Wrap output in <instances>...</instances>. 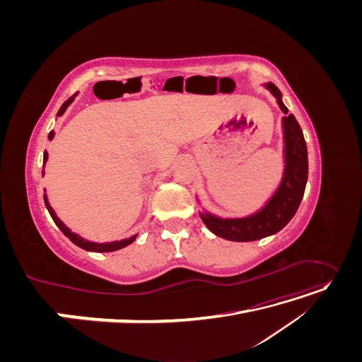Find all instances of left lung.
I'll list each match as a JSON object with an SVG mask.
<instances>
[{"label": "left lung", "mask_w": 362, "mask_h": 362, "mask_svg": "<svg viewBox=\"0 0 362 362\" xmlns=\"http://www.w3.org/2000/svg\"><path fill=\"white\" fill-rule=\"evenodd\" d=\"M266 89L276 98L282 113L284 129V166L279 187L259 211L235 218H223L211 213H199L202 222L217 237L231 242H254L279 233L298 211L308 180V151L302 128L288 108L282 103V95L273 83H266Z\"/></svg>", "instance_id": "1"}]
</instances>
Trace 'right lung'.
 Instances as JSON below:
<instances>
[{"label":"right lung","mask_w":362,"mask_h":362,"mask_svg":"<svg viewBox=\"0 0 362 362\" xmlns=\"http://www.w3.org/2000/svg\"><path fill=\"white\" fill-rule=\"evenodd\" d=\"M75 96H76V93L72 95L68 101L63 103V105L60 107V110H59L57 116H63V113L66 112V108H68V107L72 104V101L75 100ZM52 137H54V131H51V133L48 134V139H49V140H52ZM47 160H48V152L45 151V152H43V163H47ZM43 166H45V164H43ZM42 175H43V170H42ZM43 201H45V205H47L48 211H49V214H51V217H52V221H54V223H56V225L60 228V231H62L64 235H66L74 245H76V246L84 249V250H90V252H113V250H119V249H122V247H125V246L133 243L134 240H136V237H137V234H136V235H131L129 238L117 240V242H110V243H95V242H89V240H86V238L80 237L78 234L72 233L71 229L60 221V218H59L57 214H56V211L52 210V206H51L49 202H48L47 193L43 194Z\"/></svg>","instance_id":"1"}]
</instances>
